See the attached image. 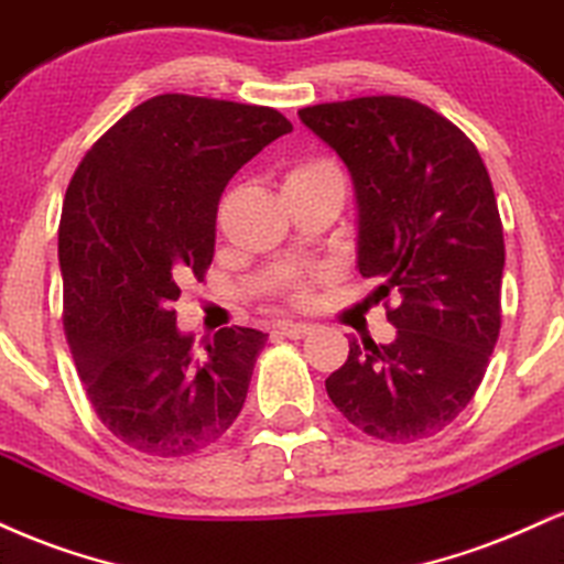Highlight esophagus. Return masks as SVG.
<instances>
[{"label": "esophagus", "instance_id": "obj_1", "mask_svg": "<svg viewBox=\"0 0 564 564\" xmlns=\"http://www.w3.org/2000/svg\"><path fill=\"white\" fill-rule=\"evenodd\" d=\"M276 329H280L284 337H290V340H301V337H306L314 327L306 322H280L276 324Z\"/></svg>", "mask_w": 564, "mask_h": 564}]
</instances>
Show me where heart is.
Wrapping results in <instances>:
<instances>
[{
	"instance_id": "1",
	"label": "heart",
	"mask_w": 564,
	"mask_h": 564,
	"mask_svg": "<svg viewBox=\"0 0 564 564\" xmlns=\"http://www.w3.org/2000/svg\"><path fill=\"white\" fill-rule=\"evenodd\" d=\"M329 174H340L337 165L327 158H306V161H297L293 169L284 174V187H295V184L311 182V178H319V176H329ZM284 297L295 306H306L311 301V282L308 280H295L284 288Z\"/></svg>"
}]
</instances>
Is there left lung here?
<instances>
[{"label": "left lung", "instance_id": "obj_1", "mask_svg": "<svg viewBox=\"0 0 564 564\" xmlns=\"http://www.w3.org/2000/svg\"><path fill=\"white\" fill-rule=\"evenodd\" d=\"M297 116L354 176L359 271L380 282L395 327L388 346L350 337L327 395L377 441L430 438L465 412L499 340L505 229L491 176L465 131L416 99L354 97Z\"/></svg>", "mask_w": 564, "mask_h": 564}]
</instances>
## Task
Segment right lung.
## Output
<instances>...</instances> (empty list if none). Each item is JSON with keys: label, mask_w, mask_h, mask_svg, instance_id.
<instances>
[{"label": "right lung", "mask_w": 564, "mask_h": 564, "mask_svg": "<svg viewBox=\"0 0 564 564\" xmlns=\"http://www.w3.org/2000/svg\"><path fill=\"white\" fill-rule=\"evenodd\" d=\"M288 131L263 105L158 95L78 163L57 229L63 327L86 399L129 448L197 454L240 414L269 335L224 327L197 350L171 303L214 261L229 178Z\"/></svg>", "instance_id": "1"}]
</instances>
